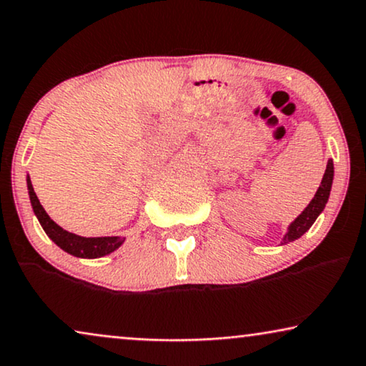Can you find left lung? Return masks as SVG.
I'll return each instance as SVG.
<instances>
[{
    "label": "left lung",
    "instance_id": "8db88e82",
    "mask_svg": "<svg viewBox=\"0 0 366 366\" xmlns=\"http://www.w3.org/2000/svg\"><path fill=\"white\" fill-rule=\"evenodd\" d=\"M332 183H333V162L332 159H328L322 184H320V188L317 189V193H315L313 199L308 203V207L303 209L302 214H298V217L295 218V222L290 223L288 232L285 233L282 244L295 242V239H298L302 234H305L310 228H312L315 219L320 217V213L323 212L325 204L328 202L330 192H332Z\"/></svg>",
    "mask_w": 366,
    "mask_h": 366
}]
</instances>
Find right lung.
Here are the masks:
<instances>
[{"instance_id": "right-lung-1", "label": "right lung", "mask_w": 366, "mask_h": 366, "mask_svg": "<svg viewBox=\"0 0 366 366\" xmlns=\"http://www.w3.org/2000/svg\"><path fill=\"white\" fill-rule=\"evenodd\" d=\"M26 184H28L29 202H31L33 212L36 214L39 224L43 227L44 233H46L48 237L63 249V252H66L78 258H102L104 254H109L113 253L114 249H118L124 243V239H127L122 237L86 238V237H79V234L66 232V229H63L59 224L54 223L53 219L49 218V214L44 212V208L41 207V203H39L36 193H34L29 174L26 178Z\"/></svg>"}]
</instances>
